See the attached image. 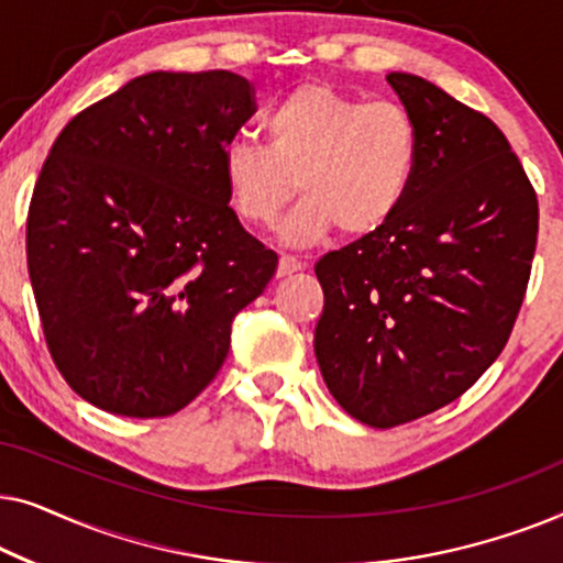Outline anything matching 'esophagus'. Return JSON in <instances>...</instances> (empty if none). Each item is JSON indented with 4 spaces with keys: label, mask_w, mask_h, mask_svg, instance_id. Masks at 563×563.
Segmentation results:
<instances>
[{
    "label": "esophagus",
    "mask_w": 563,
    "mask_h": 563,
    "mask_svg": "<svg viewBox=\"0 0 563 563\" xmlns=\"http://www.w3.org/2000/svg\"><path fill=\"white\" fill-rule=\"evenodd\" d=\"M295 272H302V261L295 258V256H287V253H282L279 266H276V276H289Z\"/></svg>",
    "instance_id": "esophagus-1"
}]
</instances>
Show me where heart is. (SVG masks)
Wrapping results in <instances>:
<instances>
[{"label": "heart", "instance_id": "b5f03b06", "mask_svg": "<svg viewBox=\"0 0 563 563\" xmlns=\"http://www.w3.org/2000/svg\"><path fill=\"white\" fill-rule=\"evenodd\" d=\"M264 141L235 137L222 179L235 212L268 228L295 195L282 238L314 245L338 228L349 238L382 230L410 195L420 161L418 122L397 102H364L328 84H302L261 118Z\"/></svg>", "mask_w": 563, "mask_h": 563}]
</instances>
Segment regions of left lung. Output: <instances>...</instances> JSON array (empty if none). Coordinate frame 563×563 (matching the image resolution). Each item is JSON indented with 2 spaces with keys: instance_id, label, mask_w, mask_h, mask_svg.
<instances>
[{
  "instance_id": "left-lung-1",
  "label": "left lung",
  "mask_w": 563,
  "mask_h": 563,
  "mask_svg": "<svg viewBox=\"0 0 563 563\" xmlns=\"http://www.w3.org/2000/svg\"><path fill=\"white\" fill-rule=\"evenodd\" d=\"M387 81L418 122L410 195L382 230L314 264L320 374L372 428L435 412L495 364L538 235L536 191L503 130L420 76Z\"/></svg>"
}]
</instances>
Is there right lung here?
I'll return each instance as SVG.
<instances>
[{
  "label": "right lung",
  "mask_w": 563,
  "mask_h": 563,
  "mask_svg": "<svg viewBox=\"0 0 563 563\" xmlns=\"http://www.w3.org/2000/svg\"><path fill=\"white\" fill-rule=\"evenodd\" d=\"M233 71H153L76 114L27 212L45 343L76 395L166 418L220 372L233 318L276 272L230 207L222 151L251 118Z\"/></svg>",
  "instance_id": "add662e5"
}]
</instances>
